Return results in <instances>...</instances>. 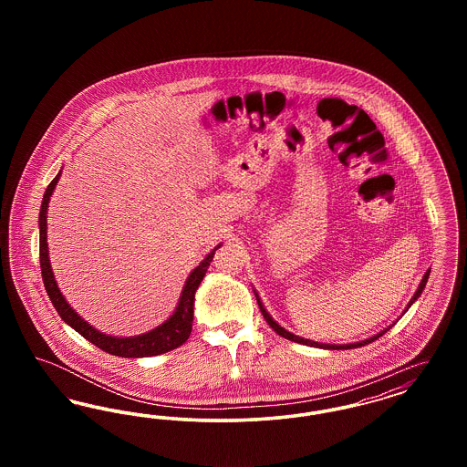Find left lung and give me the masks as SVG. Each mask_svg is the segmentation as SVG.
<instances>
[{"label":"left lung","mask_w":467,"mask_h":467,"mask_svg":"<svg viewBox=\"0 0 467 467\" xmlns=\"http://www.w3.org/2000/svg\"><path fill=\"white\" fill-rule=\"evenodd\" d=\"M429 273H431V269H427V273L423 275L422 282H420V285H419V289L415 292V296L411 297V301L408 303V308L417 301V297L422 294V290L425 289V284H427V278H429ZM255 297H257V305H259V308H261V313H263V317L266 318L267 326L275 331L276 334H280L282 337H285V339H290V341H296V343H301V345H308V347H318V348H327V350H350V348H358V347H364V345H368V343H371V341H375L378 339L379 336H383V334L387 333L389 329H383L381 333L375 334L373 337H368V339H364V341H358V343H350V345H327V343H317V341H311V339H305V337H299V336H296V334L289 333V331H285L282 326H278L275 320H273V317L267 313L266 308H265V305L261 303V299H259V296L255 294ZM408 308L404 311H408Z\"/></svg>","instance_id":"obj_1"}]
</instances>
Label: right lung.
I'll list each match as a JSON object with an SVG mask.
<instances>
[{"instance_id":"right-lung-1","label":"right lung","mask_w":467,"mask_h":467,"mask_svg":"<svg viewBox=\"0 0 467 467\" xmlns=\"http://www.w3.org/2000/svg\"><path fill=\"white\" fill-rule=\"evenodd\" d=\"M61 177V171L56 175V178L48 183L47 191H45L44 201H42V208H40V267H42V278H44L45 290L54 305L56 311L59 313V317L67 322V326H71L78 334H82L88 341L92 345H96L98 348H101L103 352H109L111 356L117 357H152L159 354H166L178 348L180 345H183L191 331H192V317H194V294L200 287L201 280L206 273V269L210 266L215 250L221 246L217 244L202 261L200 266L196 267L187 282L185 287L182 290L180 301H178L177 310L175 313L156 329L149 331V333L140 334V336H131V337H115V336H107V334L96 331L92 326H89L77 311L73 310L67 303V299L63 297L61 290L56 284L50 261H48V244H47V208H48V201L56 189V183Z\"/></svg>"}]
</instances>
